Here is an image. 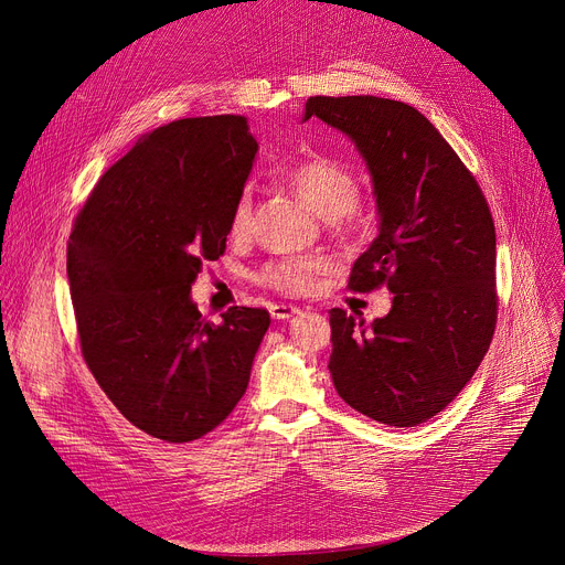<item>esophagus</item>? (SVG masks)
Listing matches in <instances>:
<instances>
[{
    "label": "esophagus",
    "mask_w": 565,
    "mask_h": 565,
    "mask_svg": "<svg viewBox=\"0 0 565 565\" xmlns=\"http://www.w3.org/2000/svg\"><path fill=\"white\" fill-rule=\"evenodd\" d=\"M270 313H273L275 320H288L295 313H300V309L292 307V305H270Z\"/></svg>",
    "instance_id": "esophagus-1"
}]
</instances>
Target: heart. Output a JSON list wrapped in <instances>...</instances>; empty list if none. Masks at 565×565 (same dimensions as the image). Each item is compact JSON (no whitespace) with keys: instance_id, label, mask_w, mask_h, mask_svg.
Listing matches in <instances>:
<instances>
[{"instance_id":"b5f03b06","label":"heart","mask_w":565,"mask_h":565,"mask_svg":"<svg viewBox=\"0 0 565 565\" xmlns=\"http://www.w3.org/2000/svg\"><path fill=\"white\" fill-rule=\"evenodd\" d=\"M281 181L302 203H307L322 220H341L354 211L360 201V178L345 164L328 158L298 162L281 173ZM252 222V190L237 194L231 211V233L241 237ZM324 263L318 256H281L267 263L258 273V281L284 295H305L313 288L316 277L324 273Z\"/></svg>"}]
</instances>
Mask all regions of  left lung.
I'll return each mask as SVG.
<instances>
[{
  "instance_id": "8db88e82",
  "label": "left lung",
  "mask_w": 565,
  "mask_h": 565,
  "mask_svg": "<svg viewBox=\"0 0 565 565\" xmlns=\"http://www.w3.org/2000/svg\"><path fill=\"white\" fill-rule=\"evenodd\" d=\"M318 116L366 162L377 235L352 263L350 290L387 286V316L330 311V373L339 396L373 422L433 419L477 373L497 324V237L477 178L428 118L375 96H316Z\"/></svg>"
}]
</instances>
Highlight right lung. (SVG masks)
Masks as SVG:
<instances>
[{
  "label": "right lung",
  "mask_w": 565,
  "mask_h": 565,
  "mask_svg": "<svg viewBox=\"0 0 565 565\" xmlns=\"http://www.w3.org/2000/svg\"><path fill=\"white\" fill-rule=\"evenodd\" d=\"M258 141L235 114L181 118L105 171L75 220L66 273L86 366L139 430L192 441L249 384L265 309L201 318L192 284L226 249Z\"/></svg>",
  "instance_id": "1"
}]
</instances>
